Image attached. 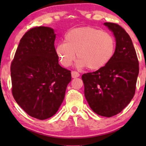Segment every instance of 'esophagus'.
I'll return each instance as SVG.
<instances>
[{"instance_id":"34e87169","label":"esophagus","mask_w":146,"mask_h":146,"mask_svg":"<svg viewBox=\"0 0 146 146\" xmlns=\"http://www.w3.org/2000/svg\"><path fill=\"white\" fill-rule=\"evenodd\" d=\"M71 76L73 78H78V77L80 76V73L77 71H72L71 72Z\"/></svg>"}]
</instances>
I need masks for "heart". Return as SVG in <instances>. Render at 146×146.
<instances>
[{"label":"heart","mask_w":146,"mask_h":146,"mask_svg":"<svg viewBox=\"0 0 146 146\" xmlns=\"http://www.w3.org/2000/svg\"><path fill=\"white\" fill-rule=\"evenodd\" d=\"M64 41L56 46V53L65 67L71 66L76 54L78 67L100 69L110 62L115 51L113 35L90 27L71 29L65 34Z\"/></svg>","instance_id":"1"}]
</instances>
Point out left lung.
<instances>
[{"instance_id": "8db88e82", "label": "left lung", "mask_w": 146, "mask_h": 146, "mask_svg": "<svg viewBox=\"0 0 146 146\" xmlns=\"http://www.w3.org/2000/svg\"><path fill=\"white\" fill-rule=\"evenodd\" d=\"M116 38L110 62L98 71L82 75L84 95L90 108L103 117L116 115L133 98L138 77L139 60L131 38L120 25L105 23Z\"/></svg>"}]
</instances>
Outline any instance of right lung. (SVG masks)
Here are the masks:
<instances>
[{
  "label": "right lung",
  "instance_id": "1",
  "mask_svg": "<svg viewBox=\"0 0 146 146\" xmlns=\"http://www.w3.org/2000/svg\"><path fill=\"white\" fill-rule=\"evenodd\" d=\"M55 39L50 27L29 29L21 38L11 64L14 100L29 116L40 120L57 113L71 81V71L58 64Z\"/></svg>",
  "mask_w": 146,
  "mask_h": 146
}]
</instances>
